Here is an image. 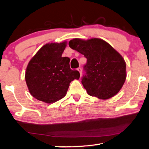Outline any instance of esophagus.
Listing matches in <instances>:
<instances>
[{
  "mask_svg": "<svg viewBox=\"0 0 149 149\" xmlns=\"http://www.w3.org/2000/svg\"><path fill=\"white\" fill-rule=\"evenodd\" d=\"M77 71L79 72L80 75H82V69L81 68H77Z\"/></svg>",
  "mask_w": 149,
  "mask_h": 149,
  "instance_id": "esophagus-1",
  "label": "esophagus"
}]
</instances>
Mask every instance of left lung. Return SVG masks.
Wrapping results in <instances>:
<instances>
[{
  "label": "left lung",
  "instance_id": "1",
  "mask_svg": "<svg viewBox=\"0 0 149 149\" xmlns=\"http://www.w3.org/2000/svg\"><path fill=\"white\" fill-rule=\"evenodd\" d=\"M68 44L87 60L81 83L88 94L106 100L120 91L126 79V64L119 52L99 38H75Z\"/></svg>",
  "mask_w": 149,
  "mask_h": 149
}]
</instances>
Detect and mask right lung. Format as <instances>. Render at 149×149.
Here are the masks:
<instances>
[{"mask_svg": "<svg viewBox=\"0 0 149 149\" xmlns=\"http://www.w3.org/2000/svg\"><path fill=\"white\" fill-rule=\"evenodd\" d=\"M66 45V41L45 45L27 64V88L40 101L50 104L60 100L66 95L70 82L79 79V72L70 69V59L62 56Z\"/></svg>", "mask_w": 149, "mask_h": 149, "instance_id": "1", "label": "right lung"}]
</instances>
